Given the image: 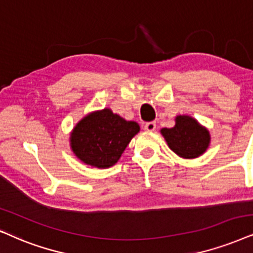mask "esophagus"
Returning a JSON list of instances; mask_svg holds the SVG:
<instances>
[{
	"instance_id": "34e87169",
	"label": "esophagus",
	"mask_w": 253,
	"mask_h": 253,
	"mask_svg": "<svg viewBox=\"0 0 253 253\" xmlns=\"http://www.w3.org/2000/svg\"><path fill=\"white\" fill-rule=\"evenodd\" d=\"M145 129L147 132H154L156 129V124L154 121H149V123H146L145 124Z\"/></svg>"
}]
</instances>
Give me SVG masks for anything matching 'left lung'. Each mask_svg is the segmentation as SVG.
<instances>
[{"label": "left lung", "instance_id": "left-lung-1", "mask_svg": "<svg viewBox=\"0 0 253 253\" xmlns=\"http://www.w3.org/2000/svg\"><path fill=\"white\" fill-rule=\"evenodd\" d=\"M161 134L169 148L183 159L198 158L210 143L209 130L189 116H177L175 126L162 128Z\"/></svg>", "mask_w": 253, "mask_h": 253}]
</instances>
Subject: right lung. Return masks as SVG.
<instances>
[{
    "label": "right lung",
    "instance_id": "add662e5",
    "mask_svg": "<svg viewBox=\"0 0 253 253\" xmlns=\"http://www.w3.org/2000/svg\"><path fill=\"white\" fill-rule=\"evenodd\" d=\"M139 130L135 121L125 120L110 108H104L87 114L76 125L70 146L84 164L104 169L117 164Z\"/></svg>",
    "mask_w": 253,
    "mask_h": 253
}]
</instances>
